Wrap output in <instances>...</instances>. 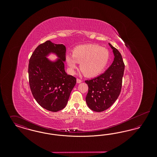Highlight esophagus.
<instances>
[{"label":"esophagus","instance_id":"obj_1","mask_svg":"<svg viewBox=\"0 0 157 157\" xmlns=\"http://www.w3.org/2000/svg\"><path fill=\"white\" fill-rule=\"evenodd\" d=\"M76 82H77L78 83H79L82 82V80L80 79H79V78H77V79H76Z\"/></svg>","mask_w":157,"mask_h":157}]
</instances>
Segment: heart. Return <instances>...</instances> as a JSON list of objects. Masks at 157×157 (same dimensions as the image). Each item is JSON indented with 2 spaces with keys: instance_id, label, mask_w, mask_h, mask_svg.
I'll return each instance as SVG.
<instances>
[{
  "instance_id": "heart-1",
  "label": "heart",
  "mask_w": 157,
  "mask_h": 157,
  "mask_svg": "<svg viewBox=\"0 0 157 157\" xmlns=\"http://www.w3.org/2000/svg\"><path fill=\"white\" fill-rule=\"evenodd\" d=\"M109 52L106 48L89 44L75 48L72 55H66V61L72 73L75 72L78 63H81L80 69L83 74L93 77L103 72L109 62Z\"/></svg>"
}]
</instances>
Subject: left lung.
I'll use <instances>...</instances> for the list:
<instances>
[{
    "label": "left lung",
    "mask_w": 157,
    "mask_h": 157,
    "mask_svg": "<svg viewBox=\"0 0 157 157\" xmlns=\"http://www.w3.org/2000/svg\"><path fill=\"white\" fill-rule=\"evenodd\" d=\"M109 45L115 56L112 65L104 74L85 81L88 86L86 104L95 112L108 109L118 99L122 88L125 65L120 52L109 43Z\"/></svg>",
    "instance_id": "obj_1"
}]
</instances>
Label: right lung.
<instances>
[{"label":"right lung","instance_id":"add662e5","mask_svg":"<svg viewBox=\"0 0 157 157\" xmlns=\"http://www.w3.org/2000/svg\"><path fill=\"white\" fill-rule=\"evenodd\" d=\"M55 52L60 58L56 63L50 62L45 56ZM66 48L47 40L35 49L30 56L29 83L32 94L37 103L46 109L57 112L67 104L76 79L67 75L64 69Z\"/></svg>","mask_w":157,"mask_h":157}]
</instances>
